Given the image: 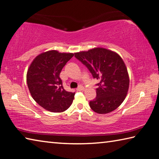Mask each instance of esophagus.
I'll return each instance as SVG.
<instances>
[{
    "instance_id": "esophagus-1",
    "label": "esophagus",
    "mask_w": 159,
    "mask_h": 159,
    "mask_svg": "<svg viewBox=\"0 0 159 159\" xmlns=\"http://www.w3.org/2000/svg\"><path fill=\"white\" fill-rule=\"evenodd\" d=\"M77 91H82V90H84V87H82V86H79V87H78L77 88V89H76Z\"/></svg>"
}]
</instances>
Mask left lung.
Wrapping results in <instances>:
<instances>
[{"mask_svg":"<svg viewBox=\"0 0 159 159\" xmlns=\"http://www.w3.org/2000/svg\"><path fill=\"white\" fill-rule=\"evenodd\" d=\"M77 60L87 67L96 84V97L89 102L91 110L107 114L116 109L124 101L129 87L125 63L116 53L104 48L75 53Z\"/></svg>","mask_w":159,"mask_h":159,"instance_id":"1","label":"left lung"}]
</instances>
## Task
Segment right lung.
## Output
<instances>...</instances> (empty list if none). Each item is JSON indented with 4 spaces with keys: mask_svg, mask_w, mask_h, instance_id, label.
I'll use <instances>...</instances> for the list:
<instances>
[{
    "mask_svg": "<svg viewBox=\"0 0 159 159\" xmlns=\"http://www.w3.org/2000/svg\"><path fill=\"white\" fill-rule=\"evenodd\" d=\"M73 56L56 50L42 53L28 70L26 81L33 98L50 112H64L73 101L75 93L64 89L59 77L63 68Z\"/></svg>",
    "mask_w": 159,
    "mask_h": 159,
    "instance_id": "obj_1",
    "label": "right lung"
}]
</instances>
